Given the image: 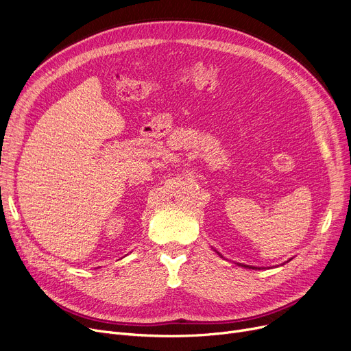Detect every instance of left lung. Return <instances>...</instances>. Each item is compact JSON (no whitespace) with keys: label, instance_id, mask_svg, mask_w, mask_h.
I'll list each match as a JSON object with an SVG mask.
<instances>
[{"label":"left lung","instance_id":"1","mask_svg":"<svg viewBox=\"0 0 351 351\" xmlns=\"http://www.w3.org/2000/svg\"><path fill=\"white\" fill-rule=\"evenodd\" d=\"M215 252H216L220 257H223V256L220 254L217 250H215ZM223 259H225V257H223ZM290 261H291V259H289L287 262H290ZM285 263H286V262H285ZM285 263H283V265H285ZM234 265H237V266H242V267H245V269H253V270H262V269H265V267H254V266H249V265H243V263H234Z\"/></svg>","mask_w":351,"mask_h":351}]
</instances>
